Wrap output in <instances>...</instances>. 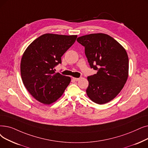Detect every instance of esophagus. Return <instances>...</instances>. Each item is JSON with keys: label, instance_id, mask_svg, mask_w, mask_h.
I'll return each instance as SVG.
<instances>
[{"label": "esophagus", "instance_id": "1", "mask_svg": "<svg viewBox=\"0 0 148 148\" xmlns=\"http://www.w3.org/2000/svg\"><path fill=\"white\" fill-rule=\"evenodd\" d=\"M73 79L74 80H75V81H78V80H79L80 78H76V77H73Z\"/></svg>", "mask_w": 148, "mask_h": 148}]
</instances>
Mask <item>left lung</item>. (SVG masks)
Returning <instances> with one entry per match:
<instances>
[{
    "label": "left lung",
    "instance_id": "left-lung-1",
    "mask_svg": "<svg viewBox=\"0 0 148 148\" xmlns=\"http://www.w3.org/2000/svg\"><path fill=\"white\" fill-rule=\"evenodd\" d=\"M85 47V53L91 68L97 74L88 77L86 94L97 104L113 100L126 83L129 72V60L125 49L112 37L95 33L77 39Z\"/></svg>",
    "mask_w": 148,
    "mask_h": 148
}]
</instances>
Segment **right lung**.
Wrapping results in <instances>:
<instances>
[{
	"instance_id": "1",
	"label": "right lung",
	"mask_w": 148,
	"mask_h": 148,
	"mask_svg": "<svg viewBox=\"0 0 148 148\" xmlns=\"http://www.w3.org/2000/svg\"><path fill=\"white\" fill-rule=\"evenodd\" d=\"M77 35L45 34L27 47L21 62L23 85L37 101L49 105L59 99L69 84L71 78L56 73L54 67L75 42Z\"/></svg>"
}]
</instances>
